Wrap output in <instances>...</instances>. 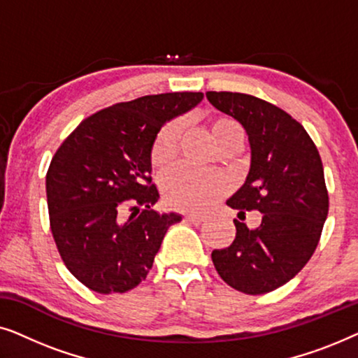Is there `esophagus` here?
I'll return each instance as SVG.
<instances>
[{"instance_id": "obj_1", "label": "esophagus", "mask_w": 358, "mask_h": 358, "mask_svg": "<svg viewBox=\"0 0 358 358\" xmlns=\"http://www.w3.org/2000/svg\"><path fill=\"white\" fill-rule=\"evenodd\" d=\"M184 220H185V222H190V223H202L203 222V220H205V217H203V215H199V213H187V215H185V217H184Z\"/></svg>"}]
</instances>
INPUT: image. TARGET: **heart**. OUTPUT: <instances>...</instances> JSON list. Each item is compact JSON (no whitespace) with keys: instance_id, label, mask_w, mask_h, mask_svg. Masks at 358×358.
<instances>
[{"instance_id":"heart-1","label":"heart","mask_w":358,"mask_h":358,"mask_svg":"<svg viewBox=\"0 0 358 358\" xmlns=\"http://www.w3.org/2000/svg\"><path fill=\"white\" fill-rule=\"evenodd\" d=\"M182 127V120H173L158 131L151 146V163L156 168H163L169 161H173L178 153ZM210 134L220 148L233 135L241 134V129L228 117H218L210 125ZM161 187L166 202L171 207L179 210H203L228 192L229 182L220 174H202L185 166H176L166 171L161 179Z\"/></svg>"}]
</instances>
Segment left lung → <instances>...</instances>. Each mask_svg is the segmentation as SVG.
Instances as JSON below:
<instances>
[{
  "mask_svg": "<svg viewBox=\"0 0 358 358\" xmlns=\"http://www.w3.org/2000/svg\"><path fill=\"white\" fill-rule=\"evenodd\" d=\"M207 99L244 127L251 146L246 182L227 203L239 218L244 209L262 213L254 229L233 220L234 241L212 261L234 290L262 295L292 280L320 243L329 210L321 156L300 122L271 102L227 91Z\"/></svg>",
  "mask_w": 358,
  "mask_h": 358,
  "instance_id": "obj_1",
  "label": "left lung"
}]
</instances>
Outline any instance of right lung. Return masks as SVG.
<instances>
[{"mask_svg":"<svg viewBox=\"0 0 358 358\" xmlns=\"http://www.w3.org/2000/svg\"><path fill=\"white\" fill-rule=\"evenodd\" d=\"M202 99V92H164L119 102L83 120L57 150L45 179L50 229L66 268L90 290L135 288L168 228L182 220L151 208L159 199L151 146L166 122Z\"/></svg>","mask_w":358,"mask_h":358,"instance_id":"right-lung-1","label":"right lung"}]
</instances>
